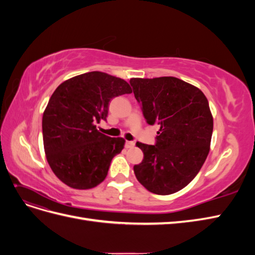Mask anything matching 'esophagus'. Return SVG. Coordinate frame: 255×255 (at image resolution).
Returning a JSON list of instances; mask_svg holds the SVG:
<instances>
[{
    "instance_id": "1",
    "label": "esophagus",
    "mask_w": 255,
    "mask_h": 255,
    "mask_svg": "<svg viewBox=\"0 0 255 255\" xmlns=\"http://www.w3.org/2000/svg\"><path fill=\"white\" fill-rule=\"evenodd\" d=\"M134 145H135V142H134V141H127V142H126V146H127L128 149L134 148Z\"/></svg>"
}]
</instances>
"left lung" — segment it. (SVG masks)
<instances>
[{"label": "left lung", "instance_id": "obj_1", "mask_svg": "<svg viewBox=\"0 0 255 255\" xmlns=\"http://www.w3.org/2000/svg\"><path fill=\"white\" fill-rule=\"evenodd\" d=\"M143 117L157 125L154 145L137 142L143 159L134 166L141 185L156 195H171L188 185L210 152L213 116L199 88L173 76L130 79Z\"/></svg>", "mask_w": 255, "mask_h": 255}]
</instances>
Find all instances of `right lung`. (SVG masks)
<instances>
[{"instance_id": "right-lung-1", "label": "right lung", "mask_w": 255, "mask_h": 255, "mask_svg": "<svg viewBox=\"0 0 255 255\" xmlns=\"http://www.w3.org/2000/svg\"><path fill=\"white\" fill-rule=\"evenodd\" d=\"M130 92L125 80L99 71L69 79L53 92L42 116L44 152L69 187L89 189L104 181L126 140L100 133L96 123L106 120L112 99Z\"/></svg>"}]
</instances>
